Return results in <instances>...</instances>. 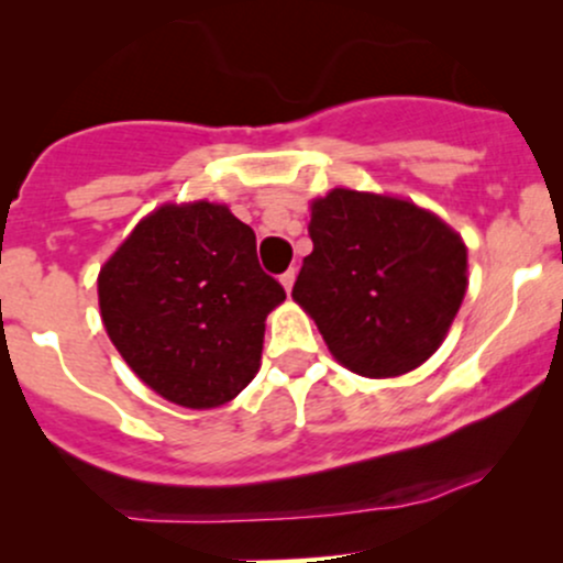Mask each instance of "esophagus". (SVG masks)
<instances>
[{
	"instance_id": "esophagus-1",
	"label": "esophagus",
	"mask_w": 563,
	"mask_h": 563,
	"mask_svg": "<svg viewBox=\"0 0 563 563\" xmlns=\"http://www.w3.org/2000/svg\"><path fill=\"white\" fill-rule=\"evenodd\" d=\"M295 276H298V271H295V268L284 271V274H282V284H284V289H287V292H292V287H295Z\"/></svg>"
}]
</instances>
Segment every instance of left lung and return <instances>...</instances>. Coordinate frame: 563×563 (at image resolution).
Segmentation results:
<instances>
[{
  "mask_svg": "<svg viewBox=\"0 0 563 563\" xmlns=\"http://www.w3.org/2000/svg\"><path fill=\"white\" fill-rule=\"evenodd\" d=\"M295 302L362 377L415 369L444 343L468 287L460 233L412 201L332 188L311 205Z\"/></svg>",
  "mask_w": 563,
  "mask_h": 563,
  "instance_id": "obj_1",
  "label": "left lung"
}]
</instances>
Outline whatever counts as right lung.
<instances>
[{"label":"right lung","mask_w":563,"mask_h":563,"mask_svg":"<svg viewBox=\"0 0 563 563\" xmlns=\"http://www.w3.org/2000/svg\"><path fill=\"white\" fill-rule=\"evenodd\" d=\"M287 298L255 231L225 205H164L98 276L106 332L151 390L188 409L231 401L261 369L265 316Z\"/></svg>","instance_id":"obj_1"}]
</instances>
